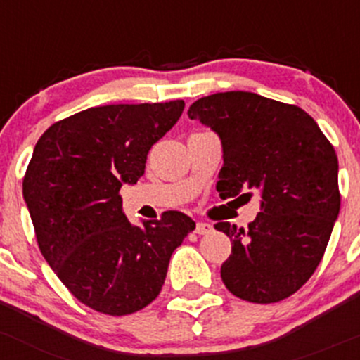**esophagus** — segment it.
<instances>
[{
	"label": "esophagus",
	"instance_id": "1",
	"mask_svg": "<svg viewBox=\"0 0 360 360\" xmlns=\"http://www.w3.org/2000/svg\"><path fill=\"white\" fill-rule=\"evenodd\" d=\"M212 231V226L209 222H196L195 226V233L196 234H209Z\"/></svg>",
	"mask_w": 360,
	"mask_h": 360
}]
</instances>
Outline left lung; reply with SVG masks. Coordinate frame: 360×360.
<instances>
[{
	"instance_id": "left-lung-1",
	"label": "left lung",
	"mask_w": 360,
	"mask_h": 360,
	"mask_svg": "<svg viewBox=\"0 0 360 360\" xmlns=\"http://www.w3.org/2000/svg\"><path fill=\"white\" fill-rule=\"evenodd\" d=\"M188 117L221 138L219 196L260 193L248 229L215 224L233 245L221 267L226 288L253 304L285 300L317 269L338 217L335 148L307 112L248 91L200 98Z\"/></svg>"
}]
</instances>
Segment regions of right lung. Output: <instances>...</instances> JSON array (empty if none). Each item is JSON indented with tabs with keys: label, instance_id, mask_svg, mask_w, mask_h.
I'll return each mask as SVG.
<instances>
[{
	"label": "right lung",
	"instance_id": "right-lung-1",
	"mask_svg": "<svg viewBox=\"0 0 360 360\" xmlns=\"http://www.w3.org/2000/svg\"><path fill=\"white\" fill-rule=\"evenodd\" d=\"M183 110V100L93 107L55 122L36 143L22 191L37 245L93 310L127 316L151 304L170 255L195 229L177 210L132 226L119 195L145 174L150 148Z\"/></svg>",
	"mask_w": 360,
	"mask_h": 360
}]
</instances>
